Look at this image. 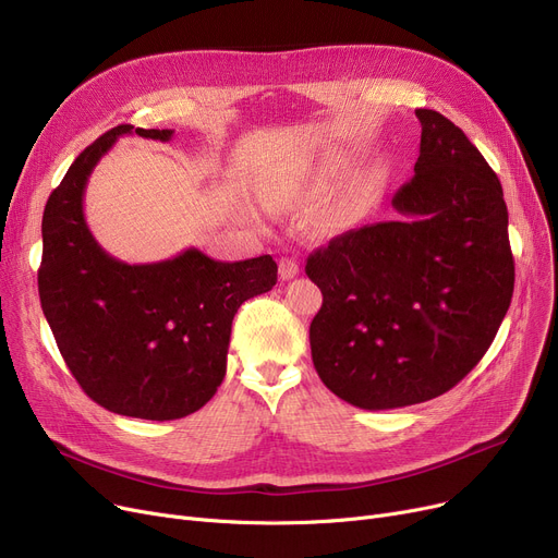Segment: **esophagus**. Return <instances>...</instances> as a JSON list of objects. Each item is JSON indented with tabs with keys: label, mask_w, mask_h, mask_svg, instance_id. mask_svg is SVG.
I'll return each mask as SVG.
<instances>
[{
	"label": "esophagus",
	"mask_w": 558,
	"mask_h": 558,
	"mask_svg": "<svg viewBox=\"0 0 558 558\" xmlns=\"http://www.w3.org/2000/svg\"><path fill=\"white\" fill-rule=\"evenodd\" d=\"M299 271H301V267H299V262H296L294 257H282V259H280V278H282V280L296 278Z\"/></svg>",
	"instance_id": "obj_1"
}]
</instances>
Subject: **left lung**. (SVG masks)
<instances>
[{
    "instance_id": "1",
    "label": "left lung",
    "mask_w": 558,
    "mask_h": 558,
    "mask_svg": "<svg viewBox=\"0 0 558 558\" xmlns=\"http://www.w3.org/2000/svg\"><path fill=\"white\" fill-rule=\"evenodd\" d=\"M421 156L393 221L335 238L307 257L324 294L310 326L324 385L360 409H398L450 391L493 343L513 296L502 185L477 146L418 108Z\"/></svg>"
}]
</instances>
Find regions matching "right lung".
Listing matches in <instances>:
<instances>
[{
	"label": "right lung",
	"instance_id": "add662e5",
	"mask_svg": "<svg viewBox=\"0 0 558 558\" xmlns=\"http://www.w3.org/2000/svg\"><path fill=\"white\" fill-rule=\"evenodd\" d=\"M169 142L171 129L122 124L72 162L43 215L38 291L58 350L108 412L173 421L208 402L226 375L232 318L278 280L271 255L219 262L198 248L154 264L108 255L85 223L83 194L117 137Z\"/></svg>",
	"mask_w": 558,
	"mask_h": 558
}]
</instances>
